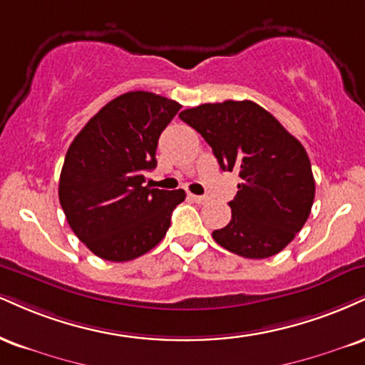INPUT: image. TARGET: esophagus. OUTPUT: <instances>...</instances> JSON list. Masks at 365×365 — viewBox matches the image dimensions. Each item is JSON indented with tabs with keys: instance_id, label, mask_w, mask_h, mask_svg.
<instances>
[{
	"instance_id": "esophagus-1",
	"label": "esophagus",
	"mask_w": 365,
	"mask_h": 365,
	"mask_svg": "<svg viewBox=\"0 0 365 365\" xmlns=\"http://www.w3.org/2000/svg\"><path fill=\"white\" fill-rule=\"evenodd\" d=\"M190 199L194 200V202H197V204H205V202L209 200V197H205V195H190Z\"/></svg>"
}]
</instances>
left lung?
I'll return each mask as SVG.
<instances>
[{"label":"left lung","mask_w":365,"mask_h":365,"mask_svg":"<svg viewBox=\"0 0 365 365\" xmlns=\"http://www.w3.org/2000/svg\"><path fill=\"white\" fill-rule=\"evenodd\" d=\"M212 148L225 171H240L231 221L212 238L245 258H269L308 221L314 178L308 153L265 108L250 100L204 103L180 113Z\"/></svg>","instance_id":"8db88e82"}]
</instances>
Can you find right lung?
Returning a JSON list of instances; mask_svg holds the SVG:
<instances>
[{
  "label": "right lung",
  "mask_w": 365,
  "mask_h": 365,
  "mask_svg": "<svg viewBox=\"0 0 365 365\" xmlns=\"http://www.w3.org/2000/svg\"><path fill=\"white\" fill-rule=\"evenodd\" d=\"M182 105L129 91L88 120L66 153L59 202L74 235L96 257L129 262L165 238L182 188L144 187L156 168L158 139Z\"/></svg>",
  "instance_id": "1"
}]
</instances>
